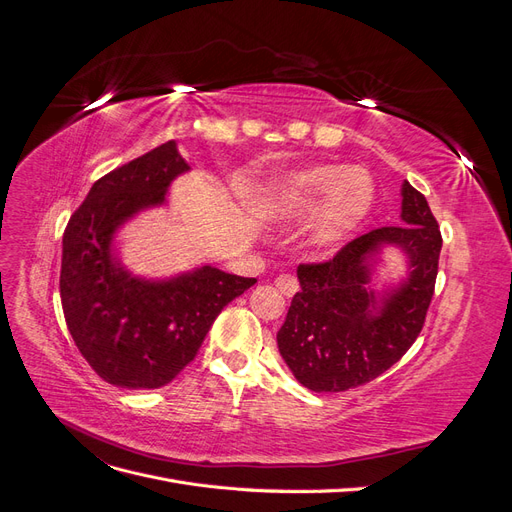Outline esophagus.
Returning a JSON list of instances; mask_svg holds the SVG:
<instances>
[{
	"label": "esophagus",
	"mask_w": 512,
	"mask_h": 512,
	"mask_svg": "<svg viewBox=\"0 0 512 512\" xmlns=\"http://www.w3.org/2000/svg\"><path fill=\"white\" fill-rule=\"evenodd\" d=\"M275 288L280 290V292L284 294V297H292V294L299 290V282H297V277H294V275H290V273H282V275H277Z\"/></svg>",
	"instance_id": "1"
}]
</instances>
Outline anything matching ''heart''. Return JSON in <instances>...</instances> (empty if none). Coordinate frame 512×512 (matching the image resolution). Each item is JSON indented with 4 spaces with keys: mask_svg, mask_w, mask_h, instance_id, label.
I'll return each instance as SVG.
<instances>
[{
    "mask_svg": "<svg viewBox=\"0 0 512 512\" xmlns=\"http://www.w3.org/2000/svg\"><path fill=\"white\" fill-rule=\"evenodd\" d=\"M376 183L365 168L322 164L299 170L262 192L258 209L277 222H297L318 213L312 245L337 250L352 237L374 207Z\"/></svg>",
    "mask_w": 512,
    "mask_h": 512,
    "instance_id": "heart-1",
    "label": "heart"
}]
</instances>
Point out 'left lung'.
Listing matches in <instances>:
<instances>
[{
	"label": "left lung",
	"instance_id": "obj_1",
	"mask_svg": "<svg viewBox=\"0 0 512 512\" xmlns=\"http://www.w3.org/2000/svg\"><path fill=\"white\" fill-rule=\"evenodd\" d=\"M401 224L382 226L339 247L322 262H301V290L294 294L277 346L303 386L316 393L356 389L391 369L423 331L438 277L442 235L427 198L408 181L401 188ZM384 242L405 247L411 280L370 316L373 295L364 290V262Z\"/></svg>",
	"mask_w": 512,
	"mask_h": 512
}]
</instances>
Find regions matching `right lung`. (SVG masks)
<instances>
[{
  "mask_svg": "<svg viewBox=\"0 0 512 512\" xmlns=\"http://www.w3.org/2000/svg\"><path fill=\"white\" fill-rule=\"evenodd\" d=\"M190 166L168 141L100 177L64 230L59 294L68 331L96 374L121 389H160L188 367L222 309L254 277L203 267L170 282H141L111 254L113 232L160 205Z\"/></svg>",
  "mask_w": 512,
  "mask_h": 512,
  "instance_id": "right-lung-1",
  "label": "right lung"
}]
</instances>
